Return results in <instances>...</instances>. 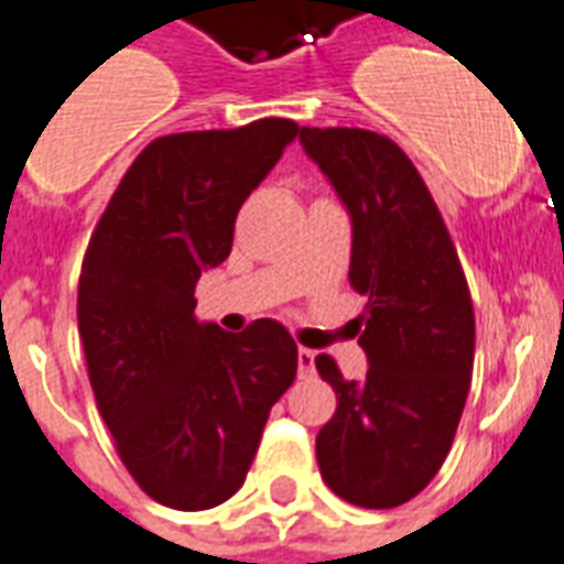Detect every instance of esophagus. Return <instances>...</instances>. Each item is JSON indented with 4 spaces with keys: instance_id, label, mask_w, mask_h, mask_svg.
<instances>
[{
    "instance_id": "esophagus-1",
    "label": "esophagus",
    "mask_w": 564,
    "mask_h": 564,
    "mask_svg": "<svg viewBox=\"0 0 564 564\" xmlns=\"http://www.w3.org/2000/svg\"><path fill=\"white\" fill-rule=\"evenodd\" d=\"M296 370H300V377L308 379L314 377V352L305 350V347H300L296 350Z\"/></svg>"
}]
</instances>
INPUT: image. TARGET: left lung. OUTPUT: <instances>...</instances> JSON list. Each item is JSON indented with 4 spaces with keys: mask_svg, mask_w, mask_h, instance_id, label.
Instances as JSON below:
<instances>
[{
    "mask_svg": "<svg viewBox=\"0 0 564 564\" xmlns=\"http://www.w3.org/2000/svg\"><path fill=\"white\" fill-rule=\"evenodd\" d=\"M352 220L350 285L368 296L356 335L368 377L317 356L338 409L317 432L323 482L361 509H394L444 465L474 370V303L430 187L368 129H300Z\"/></svg>",
    "mask_w": 564,
    "mask_h": 564,
    "instance_id": "left-lung-1",
    "label": "left lung"
}]
</instances>
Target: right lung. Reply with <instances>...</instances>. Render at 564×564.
I'll list each match as a JSON object with an SVG mask.
<instances>
[{
	"mask_svg": "<svg viewBox=\"0 0 564 564\" xmlns=\"http://www.w3.org/2000/svg\"><path fill=\"white\" fill-rule=\"evenodd\" d=\"M294 120L164 134L132 161L78 276V335L96 405L134 482L199 512L243 486L268 414L296 377L282 323L232 335L194 317L196 282L232 252L235 217Z\"/></svg>",
	"mask_w": 564,
	"mask_h": 564,
	"instance_id": "add662e5",
	"label": "right lung"
}]
</instances>
